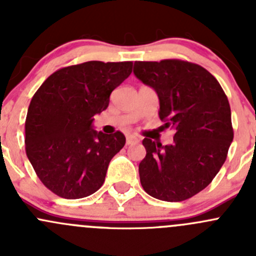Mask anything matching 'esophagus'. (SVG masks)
Here are the masks:
<instances>
[{"label": "esophagus", "instance_id": "obj_1", "mask_svg": "<svg viewBox=\"0 0 256 256\" xmlns=\"http://www.w3.org/2000/svg\"><path fill=\"white\" fill-rule=\"evenodd\" d=\"M138 142V138L134 135H128L126 138V144H136Z\"/></svg>", "mask_w": 256, "mask_h": 256}]
</instances>
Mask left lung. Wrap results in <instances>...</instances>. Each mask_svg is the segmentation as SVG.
I'll return each mask as SVG.
<instances>
[{
    "label": "left lung",
    "instance_id": "8db88e82",
    "mask_svg": "<svg viewBox=\"0 0 256 256\" xmlns=\"http://www.w3.org/2000/svg\"><path fill=\"white\" fill-rule=\"evenodd\" d=\"M134 74L156 92L160 118L174 131V142L166 146L144 138L141 184L157 200H188L204 190L226 162L234 138L228 98L208 70L188 62H135Z\"/></svg>",
    "mask_w": 256,
    "mask_h": 256
}]
</instances>
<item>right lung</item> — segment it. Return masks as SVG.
I'll use <instances>...</instances> for the list:
<instances>
[{"label": "right lung", "instance_id": "1", "mask_svg": "<svg viewBox=\"0 0 256 256\" xmlns=\"http://www.w3.org/2000/svg\"><path fill=\"white\" fill-rule=\"evenodd\" d=\"M131 62H85L48 76L30 100L26 152L43 184L66 200H79L102 186L110 161L125 136L94 128L110 94L131 74Z\"/></svg>", "mask_w": 256, "mask_h": 256}]
</instances>
